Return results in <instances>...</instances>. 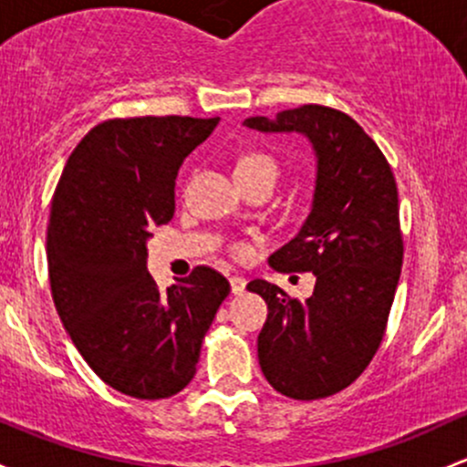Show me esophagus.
Instances as JSON below:
<instances>
[{"label":"esophagus","mask_w":467,"mask_h":467,"mask_svg":"<svg viewBox=\"0 0 467 467\" xmlns=\"http://www.w3.org/2000/svg\"><path fill=\"white\" fill-rule=\"evenodd\" d=\"M246 279L239 277V275H233V277H230V291H233L234 296H242V293L246 291Z\"/></svg>","instance_id":"34e87169"}]
</instances>
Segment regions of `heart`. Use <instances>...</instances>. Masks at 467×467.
<instances>
[{"mask_svg": "<svg viewBox=\"0 0 467 467\" xmlns=\"http://www.w3.org/2000/svg\"><path fill=\"white\" fill-rule=\"evenodd\" d=\"M264 165H275V163L264 154H246L237 161V168H234V171L257 170V168H264Z\"/></svg>", "mask_w": 467, "mask_h": 467, "instance_id": "b5f03b06", "label": "heart"}]
</instances>
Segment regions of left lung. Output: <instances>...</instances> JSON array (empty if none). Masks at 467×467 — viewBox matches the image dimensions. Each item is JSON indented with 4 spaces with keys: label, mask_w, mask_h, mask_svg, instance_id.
I'll list each match as a JSON object with an SVG mask.
<instances>
[{
    "label": "left lung",
    "mask_w": 467,
    "mask_h": 467,
    "mask_svg": "<svg viewBox=\"0 0 467 467\" xmlns=\"http://www.w3.org/2000/svg\"><path fill=\"white\" fill-rule=\"evenodd\" d=\"M244 125L304 136L316 156L308 217L268 257L279 273L311 271L316 291L297 302L266 279H253L248 291L268 304L257 356L273 389L327 399L365 371L385 333L402 266L394 174L365 130L337 109L304 105Z\"/></svg>",
    "instance_id": "left-lung-1"
}]
</instances>
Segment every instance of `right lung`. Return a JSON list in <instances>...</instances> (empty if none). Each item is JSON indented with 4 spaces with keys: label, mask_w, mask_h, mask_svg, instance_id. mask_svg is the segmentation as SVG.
I'll use <instances>...</instances> for the list:
<instances>
[{
    "label": "right lung",
    "mask_w": 467,
    "mask_h": 467,
    "mask_svg": "<svg viewBox=\"0 0 467 467\" xmlns=\"http://www.w3.org/2000/svg\"><path fill=\"white\" fill-rule=\"evenodd\" d=\"M217 122H100L68 156L53 194L47 257L57 316L87 365L131 399H168L192 380L203 336L230 293L208 266L165 291L147 273L150 230L174 214L181 163Z\"/></svg>",
    "instance_id": "right-lung-1"
}]
</instances>
